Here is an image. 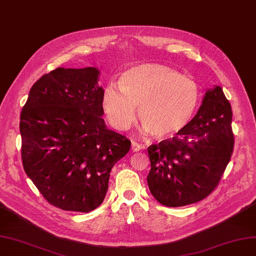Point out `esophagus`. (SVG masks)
<instances>
[{
    "label": "esophagus",
    "instance_id": "34e87169",
    "mask_svg": "<svg viewBox=\"0 0 256 256\" xmlns=\"http://www.w3.org/2000/svg\"><path fill=\"white\" fill-rule=\"evenodd\" d=\"M144 146H139L138 144H136V142H132V150H133V152H139L140 150H144Z\"/></svg>",
    "mask_w": 256,
    "mask_h": 256
}]
</instances>
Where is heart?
Masks as SVG:
<instances>
[{"mask_svg":"<svg viewBox=\"0 0 256 256\" xmlns=\"http://www.w3.org/2000/svg\"><path fill=\"white\" fill-rule=\"evenodd\" d=\"M200 98V86L194 80L168 66L144 63L123 72L119 85L108 83L101 102L108 119L118 130L130 128L138 106L142 133L164 139L186 128Z\"/></svg>","mask_w":256,"mask_h":256,"instance_id":"obj_1","label":"heart"}]
</instances>
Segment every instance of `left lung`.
Instances as JSON below:
<instances>
[{
  "instance_id": "left-lung-1",
  "label": "left lung",
  "mask_w": 256,
  "mask_h": 256,
  "mask_svg": "<svg viewBox=\"0 0 256 256\" xmlns=\"http://www.w3.org/2000/svg\"><path fill=\"white\" fill-rule=\"evenodd\" d=\"M232 110L220 86L206 90L194 118L172 139L148 146V184L166 206L200 202L216 188L234 146Z\"/></svg>"
}]
</instances>
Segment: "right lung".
Here are the masks:
<instances>
[{
    "mask_svg": "<svg viewBox=\"0 0 256 256\" xmlns=\"http://www.w3.org/2000/svg\"><path fill=\"white\" fill-rule=\"evenodd\" d=\"M99 76L96 68H58L32 85L22 108L25 173L47 202L65 211L98 208L112 168L130 148L102 118Z\"/></svg>",
    "mask_w": 256,
    "mask_h": 256,
    "instance_id": "obj_1",
    "label": "right lung"
}]
</instances>
